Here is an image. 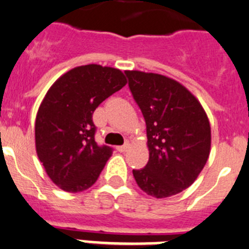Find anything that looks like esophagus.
Returning <instances> with one entry per match:
<instances>
[{
  "instance_id": "esophagus-1",
  "label": "esophagus",
  "mask_w": 249,
  "mask_h": 249,
  "mask_svg": "<svg viewBox=\"0 0 249 249\" xmlns=\"http://www.w3.org/2000/svg\"><path fill=\"white\" fill-rule=\"evenodd\" d=\"M118 151H119V152H125V151L127 150V148H129V142H126V143H124V145L123 146H118Z\"/></svg>"
}]
</instances>
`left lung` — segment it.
Segmentation results:
<instances>
[{
    "mask_svg": "<svg viewBox=\"0 0 249 249\" xmlns=\"http://www.w3.org/2000/svg\"><path fill=\"white\" fill-rule=\"evenodd\" d=\"M132 97L142 111L148 162L132 169L139 187L157 199L194 183L210 155L211 130L199 101L183 85L159 73L125 71Z\"/></svg>",
    "mask_w": 249,
    "mask_h": 249,
    "instance_id": "8db88e82",
    "label": "left lung"
}]
</instances>
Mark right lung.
Returning a JSON list of instances; mask_svg holds the SVG:
<instances>
[{
  "instance_id": "right-lung-1",
  "label": "right lung",
  "mask_w": 249,
  "mask_h": 249,
  "mask_svg": "<svg viewBox=\"0 0 249 249\" xmlns=\"http://www.w3.org/2000/svg\"><path fill=\"white\" fill-rule=\"evenodd\" d=\"M125 85L120 70L90 64L70 70L44 97L36 119V153L65 192H83L98 179L113 148L96 142L92 115Z\"/></svg>"
}]
</instances>
